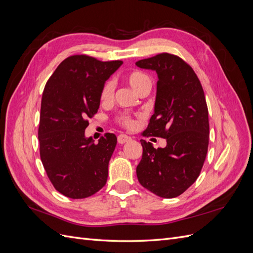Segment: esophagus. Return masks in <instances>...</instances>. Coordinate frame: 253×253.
Masks as SVG:
<instances>
[{
	"instance_id": "34e87169",
	"label": "esophagus",
	"mask_w": 253,
	"mask_h": 253,
	"mask_svg": "<svg viewBox=\"0 0 253 253\" xmlns=\"http://www.w3.org/2000/svg\"><path fill=\"white\" fill-rule=\"evenodd\" d=\"M129 140H131V137L127 136V135H125V134H120V135H118V137H117V141H118V143H120V144H124L125 142H127V141H129Z\"/></svg>"
}]
</instances>
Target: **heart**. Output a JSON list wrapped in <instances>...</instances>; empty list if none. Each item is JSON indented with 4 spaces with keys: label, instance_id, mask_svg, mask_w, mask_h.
<instances>
[{
    "label": "heart",
    "instance_id": "heart-1",
    "mask_svg": "<svg viewBox=\"0 0 253 253\" xmlns=\"http://www.w3.org/2000/svg\"><path fill=\"white\" fill-rule=\"evenodd\" d=\"M125 80L126 83L131 86L136 93H140V91L147 87H151V80L147 75L138 72L133 71L129 72L125 76ZM114 96V85L111 81H106L100 90V102L103 104L110 103L113 100ZM116 121L118 124L126 128H133L135 126L134 119L128 116V115L121 114L116 117Z\"/></svg>",
    "mask_w": 253,
    "mask_h": 253
}]
</instances>
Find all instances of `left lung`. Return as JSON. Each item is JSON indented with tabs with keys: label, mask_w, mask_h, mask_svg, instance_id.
Listing matches in <instances>:
<instances>
[{
	"label": "left lung",
	"mask_w": 253,
	"mask_h": 253,
	"mask_svg": "<svg viewBox=\"0 0 253 253\" xmlns=\"http://www.w3.org/2000/svg\"><path fill=\"white\" fill-rule=\"evenodd\" d=\"M157 73L154 114L143 136L167 139L153 148L141 139L142 158L136 168L140 185L160 197L182 194L201 174L209 144V118L204 89L193 68L181 58L162 52L136 62Z\"/></svg>",
	"instance_id": "8db88e82"
}]
</instances>
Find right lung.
Listing matches in <instances>:
<instances>
[{"label":"right lung","mask_w":253,"mask_h":253,"mask_svg":"<svg viewBox=\"0 0 253 253\" xmlns=\"http://www.w3.org/2000/svg\"><path fill=\"white\" fill-rule=\"evenodd\" d=\"M121 64L70 56L45 84L38 129L41 162L55 189L74 200L95 194L108 179L116 136L105 133L94 143L84 131L98 112L104 82Z\"/></svg>","instance_id":"right-lung-1"}]
</instances>
